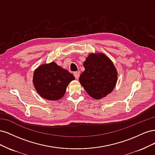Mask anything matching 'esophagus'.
Masks as SVG:
<instances>
[{"mask_svg":"<svg viewBox=\"0 0 155 155\" xmlns=\"http://www.w3.org/2000/svg\"><path fill=\"white\" fill-rule=\"evenodd\" d=\"M79 75H80V74H79V72H74V76L75 78H76V79H79Z\"/></svg>","mask_w":155,"mask_h":155,"instance_id":"esophagus-1","label":"esophagus"}]
</instances>
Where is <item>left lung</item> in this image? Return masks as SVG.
I'll return each mask as SVG.
<instances>
[{"label": "left lung", "mask_w": 155, "mask_h": 155, "mask_svg": "<svg viewBox=\"0 0 155 155\" xmlns=\"http://www.w3.org/2000/svg\"><path fill=\"white\" fill-rule=\"evenodd\" d=\"M83 66L85 70L80 75L79 80L89 96L100 100L114 90L118 79V72L105 54H88Z\"/></svg>", "instance_id": "left-lung-1"}]
</instances>
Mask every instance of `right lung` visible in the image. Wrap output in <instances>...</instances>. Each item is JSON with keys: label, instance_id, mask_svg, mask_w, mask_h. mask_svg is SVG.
<instances>
[{"label": "right lung", "instance_id": "obj_1", "mask_svg": "<svg viewBox=\"0 0 155 155\" xmlns=\"http://www.w3.org/2000/svg\"><path fill=\"white\" fill-rule=\"evenodd\" d=\"M73 74L52 61L41 64L34 72L33 83L36 91L45 100L56 101L64 96Z\"/></svg>", "mask_w": 155, "mask_h": 155}]
</instances>
